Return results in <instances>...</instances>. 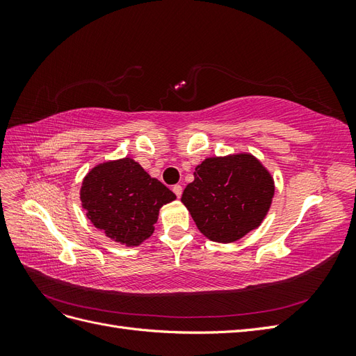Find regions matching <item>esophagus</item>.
Instances as JSON below:
<instances>
[{
    "label": "esophagus",
    "instance_id": "esophagus-1",
    "mask_svg": "<svg viewBox=\"0 0 356 356\" xmlns=\"http://www.w3.org/2000/svg\"><path fill=\"white\" fill-rule=\"evenodd\" d=\"M172 191H174L175 195H177V197L179 199V197H181V195H182V187H181L179 184H177V186L172 187Z\"/></svg>",
    "mask_w": 356,
    "mask_h": 356
}]
</instances>
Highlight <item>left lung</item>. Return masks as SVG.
Returning a JSON list of instances; mask_svg holds the SVG:
<instances>
[{
	"instance_id": "left-lung-1",
	"label": "left lung",
	"mask_w": 356,
	"mask_h": 356,
	"mask_svg": "<svg viewBox=\"0 0 356 356\" xmlns=\"http://www.w3.org/2000/svg\"><path fill=\"white\" fill-rule=\"evenodd\" d=\"M193 175L181 202L209 241L232 243L260 227L270 209L275 181L255 156L208 157Z\"/></svg>"
}]
</instances>
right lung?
Listing matches in <instances>:
<instances>
[{
    "label": "right lung",
    "mask_w": 356,
    "mask_h": 356,
    "mask_svg": "<svg viewBox=\"0 0 356 356\" xmlns=\"http://www.w3.org/2000/svg\"><path fill=\"white\" fill-rule=\"evenodd\" d=\"M177 196L131 157L92 168L80 188L86 217L110 239L138 246L154 232L159 211Z\"/></svg>",
    "instance_id": "right-lung-1"
}]
</instances>
